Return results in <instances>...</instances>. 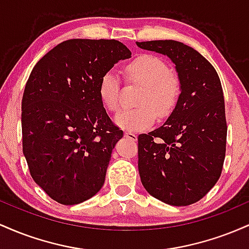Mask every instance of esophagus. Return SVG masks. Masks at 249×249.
Listing matches in <instances>:
<instances>
[{
    "label": "esophagus",
    "instance_id": "1",
    "mask_svg": "<svg viewBox=\"0 0 249 249\" xmlns=\"http://www.w3.org/2000/svg\"><path fill=\"white\" fill-rule=\"evenodd\" d=\"M125 137L128 139H131V141H133V142L137 141V134L131 132V131H126V132H125Z\"/></svg>",
    "mask_w": 249,
    "mask_h": 249
}]
</instances>
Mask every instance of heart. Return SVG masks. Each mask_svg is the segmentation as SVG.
Segmentation results:
<instances>
[{"label": "heart", "mask_w": 249, "mask_h": 249, "mask_svg": "<svg viewBox=\"0 0 249 249\" xmlns=\"http://www.w3.org/2000/svg\"><path fill=\"white\" fill-rule=\"evenodd\" d=\"M128 81L144 85L139 93L138 107L123 110L115 117L118 126L124 130L142 131L153 125L157 116L168 117L178 104L181 85L179 78L170 72L168 65L158 56L145 53L125 67ZM99 97L105 107L116 112L121 107V82L113 71L102 76L98 87Z\"/></svg>", "instance_id": "b5f03b06"}]
</instances>
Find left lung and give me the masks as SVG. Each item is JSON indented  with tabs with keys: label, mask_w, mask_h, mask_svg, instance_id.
Here are the masks:
<instances>
[{
	"label": "left lung",
	"mask_w": 249,
	"mask_h": 249,
	"mask_svg": "<svg viewBox=\"0 0 249 249\" xmlns=\"http://www.w3.org/2000/svg\"><path fill=\"white\" fill-rule=\"evenodd\" d=\"M170 57L181 85L178 104L162 126L138 136V170L151 196L172 206L204 198L224 166L227 138L225 99L213 65L181 42H137Z\"/></svg>",
	"instance_id": "left-lung-1"
}]
</instances>
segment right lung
<instances>
[{"label":"right lung","instance_id":"obj_1","mask_svg":"<svg viewBox=\"0 0 249 249\" xmlns=\"http://www.w3.org/2000/svg\"><path fill=\"white\" fill-rule=\"evenodd\" d=\"M131 51L116 39H68L36 63L22 98V144L35 182L62 205L101 190L123 131L107 116L99 81Z\"/></svg>","mask_w":249,"mask_h":249}]
</instances>
